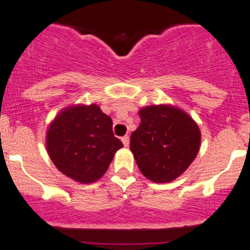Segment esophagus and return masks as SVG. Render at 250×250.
Returning a JSON list of instances; mask_svg holds the SVG:
<instances>
[{
    "label": "esophagus",
    "mask_w": 250,
    "mask_h": 250,
    "mask_svg": "<svg viewBox=\"0 0 250 250\" xmlns=\"http://www.w3.org/2000/svg\"><path fill=\"white\" fill-rule=\"evenodd\" d=\"M122 142H123V145L125 146V147H128V146H129V136H128V135H125V136L122 137Z\"/></svg>",
    "instance_id": "1"
}]
</instances>
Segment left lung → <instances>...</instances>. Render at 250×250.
Instances as JSON below:
<instances>
[{"label":"left lung","instance_id":"1","mask_svg":"<svg viewBox=\"0 0 250 250\" xmlns=\"http://www.w3.org/2000/svg\"><path fill=\"white\" fill-rule=\"evenodd\" d=\"M139 114L141 123L130 136L137 167L153 182H170L199 153L200 129L185 111L170 105H150Z\"/></svg>","mask_w":250,"mask_h":250}]
</instances>
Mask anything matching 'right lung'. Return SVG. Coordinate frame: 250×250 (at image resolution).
<instances>
[{"label":"right lung","mask_w":250,"mask_h":250,"mask_svg":"<svg viewBox=\"0 0 250 250\" xmlns=\"http://www.w3.org/2000/svg\"><path fill=\"white\" fill-rule=\"evenodd\" d=\"M123 145L113 121L99 105H76L61 111L49 125L47 150L61 173L80 183L99 180Z\"/></svg>","instance_id":"obj_1"}]
</instances>
